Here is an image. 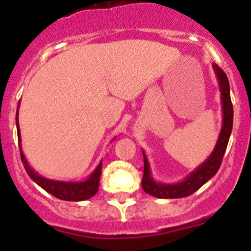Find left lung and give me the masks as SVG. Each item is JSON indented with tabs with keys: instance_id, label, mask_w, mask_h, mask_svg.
Instances as JSON below:
<instances>
[{
	"instance_id": "1",
	"label": "left lung",
	"mask_w": 251,
	"mask_h": 251,
	"mask_svg": "<svg viewBox=\"0 0 251 251\" xmlns=\"http://www.w3.org/2000/svg\"><path fill=\"white\" fill-rule=\"evenodd\" d=\"M212 68H214L215 75H216V79H218L219 90H220V95H222L220 100H222L223 113L222 129H220L218 142H216L212 152L210 153V156L207 157L202 164L195 168L193 172H190L183 179H181L178 182L165 183L159 182V181L153 178L149 157H147L145 151L142 150L143 160H145V172H143V178H142V187L147 194L161 199H175L189 197L194 191L198 190L199 187L203 186L208 179L212 178L216 175V172L219 171L220 165H222L223 156L226 153L230 133H232V127H233V106H232V101H230L229 82H228L226 73L223 72L216 64H212Z\"/></svg>"
}]
</instances>
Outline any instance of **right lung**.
<instances>
[{"mask_svg":"<svg viewBox=\"0 0 251 251\" xmlns=\"http://www.w3.org/2000/svg\"><path fill=\"white\" fill-rule=\"evenodd\" d=\"M18 110H19V104H18L17 109V133H18V142L22 143L21 138V129H19V121H18ZM114 139V138H113ZM112 139V141H113ZM19 151H21L22 163L25 165V169L27 175L31 177L33 182L37 183L39 186L43 187L45 191H48L49 194L54 195L56 198L62 199V201H72V202H80V201H86L94 197L99 190V182H100V176H101V161L96 165L92 173H91L86 179L82 181H60V179H50L47 178L44 176L39 175L32 167L28 164V161L25 159L22 145L19 146Z\"/></svg>","mask_w":251,"mask_h":251,"instance_id":"obj_1","label":"right lung"}]
</instances>
